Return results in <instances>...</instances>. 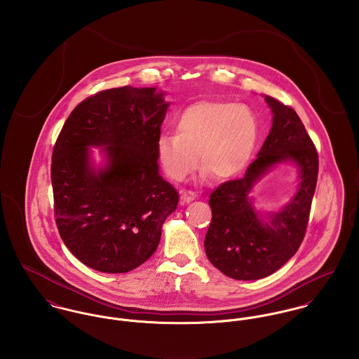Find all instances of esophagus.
I'll use <instances>...</instances> for the list:
<instances>
[{
    "label": "esophagus",
    "mask_w": 359,
    "mask_h": 359,
    "mask_svg": "<svg viewBox=\"0 0 359 359\" xmlns=\"http://www.w3.org/2000/svg\"><path fill=\"white\" fill-rule=\"evenodd\" d=\"M181 199H182V202L189 203V202H192V201L196 199V194L192 192V191L184 189V191H181Z\"/></svg>",
    "instance_id": "obj_1"
}]
</instances>
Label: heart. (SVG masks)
<instances>
[{
  "mask_svg": "<svg viewBox=\"0 0 359 359\" xmlns=\"http://www.w3.org/2000/svg\"><path fill=\"white\" fill-rule=\"evenodd\" d=\"M174 126L175 134L160 135L156 151L164 172L175 181L194 171L199 160L203 178L228 180L239 174L250 161L259 137L256 114L232 102L194 103Z\"/></svg>",
  "mask_w": 359,
  "mask_h": 359,
  "instance_id": "b5f03b06",
  "label": "heart"
}]
</instances>
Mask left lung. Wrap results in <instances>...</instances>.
Returning a JSON list of instances; mask_svg holds the SVG:
<instances>
[{
  "label": "left lung",
  "mask_w": 359,
  "mask_h": 359,
  "mask_svg": "<svg viewBox=\"0 0 359 359\" xmlns=\"http://www.w3.org/2000/svg\"><path fill=\"white\" fill-rule=\"evenodd\" d=\"M265 101L273 123L256 160L242 178L217 187L208 202L212 217L205 255L222 273L239 280L265 278L296 255L306 236L318 180V152L296 110L272 97ZM287 159L301 170V188L280 213L270 216L268 224L252 208L248 192L272 165Z\"/></svg>",
  "instance_id": "8db88e82"
}]
</instances>
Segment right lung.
Wrapping results in <instances>:
<instances>
[{
  "label": "right lung",
  "instance_id": "right-lung-1",
  "mask_svg": "<svg viewBox=\"0 0 359 359\" xmlns=\"http://www.w3.org/2000/svg\"><path fill=\"white\" fill-rule=\"evenodd\" d=\"M154 88H110L79 103L63 124L51 163L59 235L87 266L128 272L152 256L178 194L158 175L157 140L168 103ZM88 146L109 164L95 173Z\"/></svg>",
  "mask_w": 359,
  "mask_h": 359
}]
</instances>
